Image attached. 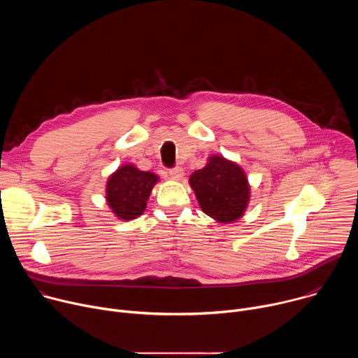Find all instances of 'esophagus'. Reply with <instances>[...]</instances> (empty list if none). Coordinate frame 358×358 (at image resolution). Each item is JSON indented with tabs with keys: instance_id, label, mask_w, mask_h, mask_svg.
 <instances>
[{
	"instance_id": "34e87169",
	"label": "esophagus",
	"mask_w": 358,
	"mask_h": 358,
	"mask_svg": "<svg viewBox=\"0 0 358 358\" xmlns=\"http://www.w3.org/2000/svg\"><path fill=\"white\" fill-rule=\"evenodd\" d=\"M182 176H184V170L181 167H176V169L170 170V177L173 180H181Z\"/></svg>"
}]
</instances>
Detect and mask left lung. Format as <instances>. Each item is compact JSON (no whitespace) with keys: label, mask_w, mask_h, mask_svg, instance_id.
Returning a JSON list of instances; mask_svg holds the SVG:
<instances>
[{"label":"left lung","mask_w":358,"mask_h":358,"mask_svg":"<svg viewBox=\"0 0 358 358\" xmlns=\"http://www.w3.org/2000/svg\"><path fill=\"white\" fill-rule=\"evenodd\" d=\"M201 210L218 222L239 220L249 202V182L245 171L222 156H211L207 166L189 177Z\"/></svg>","instance_id":"1"}]
</instances>
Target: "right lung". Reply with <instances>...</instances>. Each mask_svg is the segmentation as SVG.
I'll list each match as a JSON object with an SVG mask.
<instances>
[{"label": "right lung", "instance_id": "add662e5", "mask_svg": "<svg viewBox=\"0 0 358 358\" xmlns=\"http://www.w3.org/2000/svg\"><path fill=\"white\" fill-rule=\"evenodd\" d=\"M159 176L141 171L133 164L119 167L108 180L106 201L112 213L123 221H131L145 210L152 187Z\"/></svg>", "mask_w": 358, "mask_h": 358}]
</instances>
